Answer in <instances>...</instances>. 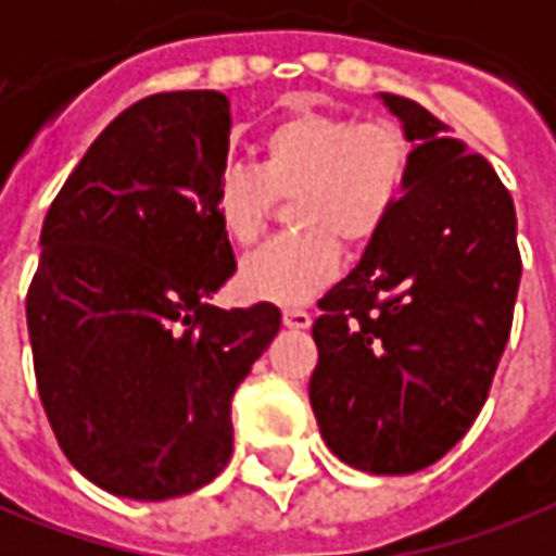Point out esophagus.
Listing matches in <instances>:
<instances>
[{
	"mask_svg": "<svg viewBox=\"0 0 556 556\" xmlns=\"http://www.w3.org/2000/svg\"><path fill=\"white\" fill-rule=\"evenodd\" d=\"M282 321H286V328H291V331H306L313 325V316L306 309L289 306V309H282Z\"/></svg>",
	"mask_w": 556,
	"mask_h": 556,
	"instance_id": "obj_1",
	"label": "esophagus"
}]
</instances>
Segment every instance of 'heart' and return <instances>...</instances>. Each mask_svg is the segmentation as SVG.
I'll return each mask as SVG.
<instances>
[{
	"label": "heart",
	"instance_id": "heart-1",
	"mask_svg": "<svg viewBox=\"0 0 556 556\" xmlns=\"http://www.w3.org/2000/svg\"><path fill=\"white\" fill-rule=\"evenodd\" d=\"M413 143L400 126L294 111L258 141V168H225L213 186V216L238 247L262 238L274 198L286 201V238L240 265L252 301L294 306L313 301L340 274V243H370L409 186Z\"/></svg>",
	"mask_w": 556,
	"mask_h": 556
}]
</instances>
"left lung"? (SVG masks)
Returning <instances> with one entry per match:
<instances>
[{"instance_id": "obj_1", "label": "left lung", "mask_w": 556, "mask_h": 556, "mask_svg": "<svg viewBox=\"0 0 556 556\" xmlns=\"http://www.w3.org/2000/svg\"><path fill=\"white\" fill-rule=\"evenodd\" d=\"M376 99L413 143L409 186L318 301L309 403L343 464L406 476L437 464L481 413L511 331L521 252L491 162L421 104Z\"/></svg>"}]
</instances>
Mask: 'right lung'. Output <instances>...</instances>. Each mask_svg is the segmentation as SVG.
Segmentation results:
<instances>
[{"mask_svg": "<svg viewBox=\"0 0 556 556\" xmlns=\"http://www.w3.org/2000/svg\"><path fill=\"white\" fill-rule=\"evenodd\" d=\"M231 114L216 89L141 99L89 143L53 198L26 294L35 382L92 484L170 500L231 457V397L279 309H219L235 250L213 216Z\"/></svg>", "mask_w": 556, "mask_h": 556, "instance_id": "add662e5", "label": "right lung"}]
</instances>
